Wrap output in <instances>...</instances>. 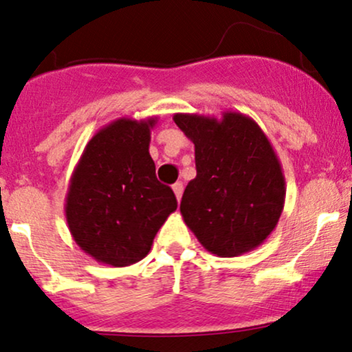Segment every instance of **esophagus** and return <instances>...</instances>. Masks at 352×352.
<instances>
[{"mask_svg": "<svg viewBox=\"0 0 352 352\" xmlns=\"http://www.w3.org/2000/svg\"><path fill=\"white\" fill-rule=\"evenodd\" d=\"M173 193H175L177 200L182 199V193H184V184L182 182H177V184H173Z\"/></svg>", "mask_w": 352, "mask_h": 352, "instance_id": "1", "label": "esophagus"}]
</instances>
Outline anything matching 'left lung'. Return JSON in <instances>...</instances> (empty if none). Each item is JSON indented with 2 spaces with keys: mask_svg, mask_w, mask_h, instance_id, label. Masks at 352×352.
<instances>
[{
  "mask_svg": "<svg viewBox=\"0 0 352 352\" xmlns=\"http://www.w3.org/2000/svg\"><path fill=\"white\" fill-rule=\"evenodd\" d=\"M195 145L197 177L180 201L185 225L221 258L240 256L272 235L285 207V175L261 127L241 112L221 119L175 114Z\"/></svg>",
  "mask_w": 352,
  "mask_h": 352,
  "instance_id": "8db88e82",
  "label": "left lung"
}]
</instances>
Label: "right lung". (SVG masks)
<instances>
[{"instance_id":"obj_1","label":"right lung","mask_w":352,"mask_h":352,"mask_svg":"<svg viewBox=\"0 0 352 352\" xmlns=\"http://www.w3.org/2000/svg\"><path fill=\"white\" fill-rule=\"evenodd\" d=\"M157 117H120L89 140L67 188V227L84 253L114 268L134 265L177 210L172 188L155 177L148 144Z\"/></svg>"}]
</instances>
